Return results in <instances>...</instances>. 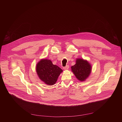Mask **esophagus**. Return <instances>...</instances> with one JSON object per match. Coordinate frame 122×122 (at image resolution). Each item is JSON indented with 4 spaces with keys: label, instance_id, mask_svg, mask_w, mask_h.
Segmentation results:
<instances>
[{
    "label": "esophagus",
    "instance_id": "obj_1",
    "mask_svg": "<svg viewBox=\"0 0 122 122\" xmlns=\"http://www.w3.org/2000/svg\"><path fill=\"white\" fill-rule=\"evenodd\" d=\"M69 65H67L66 67L63 68V69L65 70H68L69 69Z\"/></svg>",
    "mask_w": 122,
    "mask_h": 122
}]
</instances>
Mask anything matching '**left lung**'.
<instances>
[{
    "mask_svg": "<svg viewBox=\"0 0 122 122\" xmlns=\"http://www.w3.org/2000/svg\"><path fill=\"white\" fill-rule=\"evenodd\" d=\"M71 71L80 81L86 80L92 72V67L87 60L83 59L77 58L76 64L71 66Z\"/></svg>",
    "mask_w": 122,
    "mask_h": 122,
    "instance_id": "left-lung-1",
    "label": "left lung"
}]
</instances>
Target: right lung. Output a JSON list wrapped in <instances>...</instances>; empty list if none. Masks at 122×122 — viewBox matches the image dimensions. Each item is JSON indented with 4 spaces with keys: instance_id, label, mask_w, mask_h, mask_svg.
Listing matches in <instances>:
<instances>
[{
    "instance_id": "1",
    "label": "right lung",
    "mask_w": 122,
    "mask_h": 122,
    "mask_svg": "<svg viewBox=\"0 0 122 122\" xmlns=\"http://www.w3.org/2000/svg\"><path fill=\"white\" fill-rule=\"evenodd\" d=\"M36 70L39 79L48 86L54 85L63 72L60 67L53 65L50 60L47 59H41L36 64Z\"/></svg>"
}]
</instances>
